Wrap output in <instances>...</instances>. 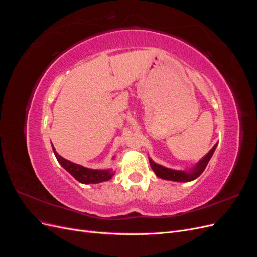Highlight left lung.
I'll use <instances>...</instances> for the list:
<instances>
[{
  "mask_svg": "<svg viewBox=\"0 0 257 257\" xmlns=\"http://www.w3.org/2000/svg\"><path fill=\"white\" fill-rule=\"evenodd\" d=\"M216 146H217V144H215L212 147V149L210 150L203 159H200L196 163L195 166L189 169L188 172H186V170H176V169H172V168L160 165V164H158V163L152 161L151 158H149L150 166L153 169L155 175H157L161 179H164V180L177 181V182H190V181L195 180L196 178H198L201 174H203L206 166L208 165L210 159H211V157L216 149Z\"/></svg>",
  "mask_w": 257,
  "mask_h": 257,
  "instance_id": "obj_1",
  "label": "left lung"
}]
</instances>
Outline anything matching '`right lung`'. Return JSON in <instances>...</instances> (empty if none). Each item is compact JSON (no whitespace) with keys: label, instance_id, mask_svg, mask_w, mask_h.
<instances>
[{"label":"right lung","instance_id":"right-lung-1","mask_svg":"<svg viewBox=\"0 0 257 257\" xmlns=\"http://www.w3.org/2000/svg\"><path fill=\"white\" fill-rule=\"evenodd\" d=\"M52 150H53L54 155H56L58 162L61 164V166L63 167L66 172L71 174L76 179V180L79 181L80 183L95 184V183H99V182H104V181L110 180L112 176L114 175V172L111 168L92 169V168L84 167L82 165L76 164V163H73L64 158H62L61 155L56 151V149H54L53 146H52Z\"/></svg>","mask_w":257,"mask_h":257}]
</instances>
